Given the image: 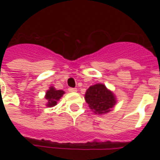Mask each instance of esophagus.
<instances>
[{
    "mask_svg": "<svg viewBox=\"0 0 160 160\" xmlns=\"http://www.w3.org/2000/svg\"><path fill=\"white\" fill-rule=\"evenodd\" d=\"M69 91L70 92H76L77 91V88H72V87H70V88H69Z\"/></svg>",
    "mask_w": 160,
    "mask_h": 160,
    "instance_id": "esophagus-1",
    "label": "esophagus"
}]
</instances>
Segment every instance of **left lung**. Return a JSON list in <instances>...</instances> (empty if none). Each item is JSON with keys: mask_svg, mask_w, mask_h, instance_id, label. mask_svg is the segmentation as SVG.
<instances>
[{"mask_svg": "<svg viewBox=\"0 0 160 160\" xmlns=\"http://www.w3.org/2000/svg\"><path fill=\"white\" fill-rule=\"evenodd\" d=\"M86 102L95 114H105L111 111L116 101L112 92L103 84H96L87 90Z\"/></svg>", "mask_w": 160, "mask_h": 160, "instance_id": "1", "label": "left lung"}]
</instances>
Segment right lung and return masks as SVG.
<instances>
[{
    "label": "right lung",
    "instance_id": "right-lung-1",
    "mask_svg": "<svg viewBox=\"0 0 160 160\" xmlns=\"http://www.w3.org/2000/svg\"><path fill=\"white\" fill-rule=\"evenodd\" d=\"M64 94L62 90H55L53 87H50L46 92V98L48 100L47 107H53L57 104V101L60 99V98Z\"/></svg>",
    "mask_w": 160,
    "mask_h": 160
}]
</instances>
